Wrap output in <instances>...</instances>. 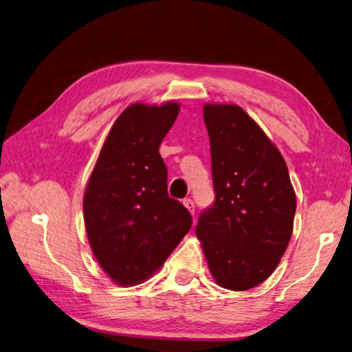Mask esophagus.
<instances>
[{
    "label": "esophagus",
    "mask_w": 352,
    "mask_h": 352,
    "mask_svg": "<svg viewBox=\"0 0 352 352\" xmlns=\"http://www.w3.org/2000/svg\"><path fill=\"white\" fill-rule=\"evenodd\" d=\"M183 205L188 209V212L191 213V214H195V210H196V206H195V201H192L191 199H184L183 200Z\"/></svg>",
    "instance_id": "obj_1"
}]
</instances>
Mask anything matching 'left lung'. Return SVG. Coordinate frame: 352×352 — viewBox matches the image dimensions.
I'll return each mask as SVG.
<instances>
[{
	"instance_id": "1",
	"label": "left lung",
	"mask_w": 352,
	"mask_h": 352,
	"mask_svg": "<svg viewBox=\"0 0 352 352\" xmlns=\"http://www.w3.org/2000/svg\"><path fill=\"white\" fill-rule=\"evenodd\" d=\"M214 201L196 235L218 285L247 291L285 253L297 199L285 161L258 124L234 104H206Z\"/></svg>"
}]
</instances>
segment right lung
Returning <instances> with one entry per match:
<instances>
[{"instance_id": "obj_1", "label": "right lung", "mask_w": 352, "mask_h": 352, "mask_svg": "<svg viewBox=\"0 0 352 352\" xmlns=\"http://www.w3.org/2000/svg\"><path fill=\"white\" fill-rule=\"evenodd\" d=\"M178 112L177 102L124 109L87 181V240L100 267L120 285L149 279L191 228L190 212L168 196L160 155Z\"/></svg>"}]
</instances>
